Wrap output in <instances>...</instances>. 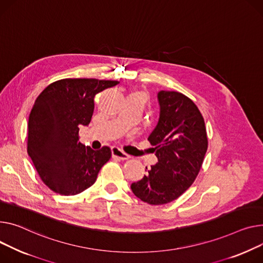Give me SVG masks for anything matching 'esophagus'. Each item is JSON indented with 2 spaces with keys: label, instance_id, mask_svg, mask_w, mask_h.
Masks as SVG:
<instances>
[{
  "label": "esophagus",
  "instance_id": "34e87169",
  "mask_svg": "<svg viewBox=\"0 0 263 263\" xmlns=\"http://www.w3.org/2000/svg\"><path fill=\"white\" fill-rule=\"evenodd\" d=\"M111 151H112V156L114 157V159H118V160H122V161L130 159V155L125 153L124 151H122L121 149H119L118 147H112Z\"/></svg>",
  "mask_w": 263,
  "mask_h": 263
}]
</instances>
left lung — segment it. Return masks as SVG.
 Wrapping results in <instances>:
<instances>
[{"label":"left lung","instance_id":"8db88e82","mask_svg":"<svg viewBox=\"0 0 263 263\" xmlns=\"http://www.w3.org/2000/svg\"><path fill=\"white\" fill-rule=\"evenodd\" d=\"M157 98L160 119L148 141L159 162L131 185L133 194L151 205L176 200L194 184L208 147L204 118L194 101L173 91H161Z\"/></svg>","mask_w":263,"mask_h":263}]
</instances>
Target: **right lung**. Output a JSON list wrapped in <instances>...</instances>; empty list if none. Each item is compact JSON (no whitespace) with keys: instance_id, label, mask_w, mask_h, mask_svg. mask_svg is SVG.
<instances>
[{"instance_id":"1","label":"right lung","mask_w":263,"mask_h":263,"mask_svg":"<svg viewBox=\"0 0 263 263\" xmlns=\"http://www.w3.org/2000/svg\"><path fill=\"white\" fill-rule=\"evenodd\" d=\"M118 83L95 78H65L47 85L28 118L27 152L43 183L56 194L75 196L91 187L111 149L92 150L79 142L80 126L90 124L94 97Z\"/></svg>"}]
</instances>
